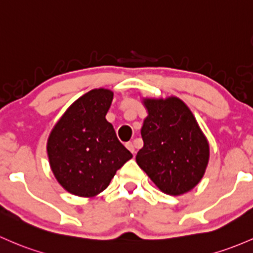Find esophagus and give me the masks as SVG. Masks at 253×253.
I'll return each mask as SVG.
<instances>
[{
  "label": "esophagus",
  "mask_w": 253,
  "mask_h": 253,
  "mask_svg": "<svg viewBox=\"0 0 253 253\" xmlns=\"http://www.w3.org/2000/svg\"><path fill=\"white\" fill-rule=\"evenodd\" d=\"M126 148L128 149L129 151H131L132 154H135V148H134V144L132 142H128V143H126Z\"/></svg>",
  "instance_id": "esophagus-1"
}]
</instances>
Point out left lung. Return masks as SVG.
<instances>
[{
	"mask_svg": "<svg viewBox=\"0 0 253 253\" xmlns=\"http://www.w3.org/2000/svg\"><path fill=\"white\" fill-rule=\"evenodd\" d=\"M144 104L149 115L142 127L144 145L135 156L137 164L164 193H187L205 173L209 143L180 99H145Z\"/></svg>",
	"mask_w": 253,
	"mask_h": 253,
	"instance_id": "8db88e82",
	"label": "left lung"
}]
</instances>
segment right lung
I'll return each mask as SVG.
<instances>
[{
	"label": "right lung",
	"instance_id": "right-lung-1",
	"mask_svg": "<svg viewBox=\"0 0 253 253\" xmlns=\"http://www.w3.org/2000/svg\"><path fill=\"white\" fill-rule=\"evenodd\" d=\"M109 89H93L79 98L50 132L47 151L60 185L78 196H94L132 154L116 137L105 115L113 100Z\"/></svg>",
	"mask_w": 253,
	"mask_h": 253
}]
</instances>
